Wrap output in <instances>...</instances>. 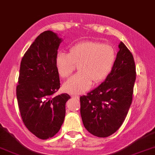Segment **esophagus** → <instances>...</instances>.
Listing matches in <instances>:
<instances>
[{"instance_id": "esophagus-1", "label": "esophagus", "mask_w": 155, "mask_h": 155, "mask_svg": "<svg viewBox=\"0 0 155 155\" xmlns=\"http://www.w3.org/2000/svg\"><path fill=\"white\" fill-rule=\"evenodd\" d=\"M71 98H76V99H79V95H72Z\"/></svg>"}]
</instances>
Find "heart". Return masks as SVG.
Masks as SVG:
<instances>
[{"mask_svg":"<svg viewBox=\"0 0 155 155\" xmlns=\"http://www.w3.org/2000/svg\"><path fill=\"white\" fill-rule=\"evenodd\" d=\"M116 54L110 45L94 41H86L74 45L69 53L59 52L56 67L61 78H67L79 64V72L72 76L63 84L65 91L81 94L91 86L92 82H101L108 77L114 66Z\"/></svg>","mask_w":155,"mask_h":155,"instance_id":"1","label":"heart"}]
</instances>
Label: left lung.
<instances>
[{
  "instance_id": "obj_1",
  "label": "left lung",
  "mask_w": 155,
  "mask_h": 155,
  "mask_svg": "<svg viewBox=\"0 0 155 155\" xmlns=\"http://www.w3.org/2000/svg\"><path fill=\"white\" fill-rule=\"evenodd\" d=\"M112 71L98 87L80 97L85 128L99 137H108L123 124L132 104L136 79L132 53L123 42L118 45Z\"/></svg>"
}]
</instances>
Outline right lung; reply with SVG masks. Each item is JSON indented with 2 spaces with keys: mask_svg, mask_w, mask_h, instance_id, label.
Masks as SVG:
<instances>
[{
  "mask_svg": "<svg viewBox=\"0 0 155 155\" xmlns=\"http://www.w3.org/2000/svg\"><path fill=\"white\" fill-rule=\"evenodd\" d=\"M62 39L45 31L25 53L20 63L16 95L27 128L37 137L47 140L58 133L65 117L67 94L54 96L60 88L56 57Z\"/></svg>",
  "mask_w": 155,
  "mask_h": 155,
  "instance_id": "add662e5",
  "label": "right lung"
}]
</instances>
